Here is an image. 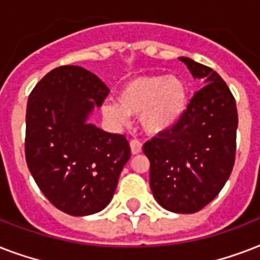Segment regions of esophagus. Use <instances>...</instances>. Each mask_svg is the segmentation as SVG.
<instances>
[{"label": "esophagus", "instance_id": "34e87169", "mask_svg": "<svg viewBox=\"0 0 260 260\" xmlns=\"http://www.w3.org/2000/svg\"><path fill=\"white\" fill-rule=\"evenodd\" d=\"M131 151H132V154L138 155L142 152L143 150V144L142 142H139V140H131Z\"/></svg>", "mask_w": 260, "mask_h": 260}]
</instances>
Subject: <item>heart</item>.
Segmentation results:
<instances>
[{"instance_id": "1", "label": "heart", "mask_w": 260, "mask_h": 260, "mask_svg": "<svg viewBox=\"0 0 260 260\" xmlns=\"http://www.w3.org/2000/svg\"><path fill=\"white\" fill-rule=\"evenodd\" d=\"M187 86L178 77L144 75L131 79L118 93V101L102 105L106 117L125 124L131 114H142V124L150 134H162L177 125L187 108Z\"/></svg>"}]
</instances>
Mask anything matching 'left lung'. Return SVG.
Here are the masks:
<instances>
[{
  "instance_id": "1",
  "label": "left lung",
  "mask_w": 260,
  "mask_h": 260,
  "mask_svg": "<svg viewBox=\"0 0 260 260\" xmlns=\"http://www.w3.org/2000/svg\"><path fill=\"white\" fill-rule=\"evenodd\" d=\"M179 60L207 85L194 94L177 125L151 139L143 151L150 159V186L159 205L196 213L217 197L232 173L238 109L216 71L189 58Z\"/></svg>"
}]
</instances>
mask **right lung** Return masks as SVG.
<instances>
[{
	"instance_id": "obj_1",
	"label": "right lung",
	"mask_w": 260,
	"mask_h": 260,
	"mask_svg": "<svg viewBox=\"0 0 260 260\" xmlns=\"http://www.w3.org/2000/svg\"><path fill=\"white\" fill-rule=\"evenodd\" d=\"M109 89L79 66H60L44 75L26 105L25 159L47 200L71 216L102 210L113 197L131 156L124 135L87 124Z\"/></svg>"
}]
</instances>
